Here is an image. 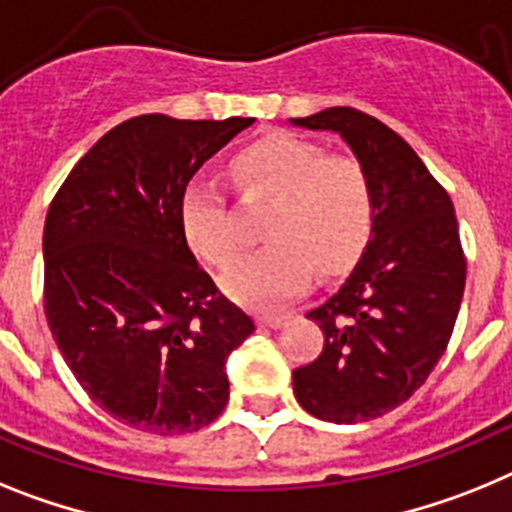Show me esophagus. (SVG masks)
<instances>
[{"mask_svg": "<svg viewBox=\"0 0 512 512\" xmlns=\"http://www.w3.org/2000/svg\"><path fill=\"white\" fill-rule=\"evenodd\" d=\"M288 319H291V314H288V311H265V314H260V317H257V322H260L262 327L278 330V327L288 324Z\"/></svg>", "mask_w": 512, "mask_h": 512, "instance_id": "34e87169", "label": "esophagus"}]
</instances>
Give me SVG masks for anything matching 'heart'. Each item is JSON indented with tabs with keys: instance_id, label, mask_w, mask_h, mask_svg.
<instances>
[{
	"instance_id": "obj_1",
	"label": "heart",
	"mask_w": 512,
	"mask_h": 512,
	"mask_svg": "<svg viewBox=\"0 0 512 512\" xmlns=\"http://www.w3.org/2000/svg\"><path fill=\"white\" fill-rule=\"evenodd\" d=\"M234 177L247 201H275L265 226L273 244L221 275L237 301L275 306L296 299L311 286L314 270L337 273L366 244L373 193L358 159L327 154L291 133H270L239 151ZM182 226L211 265H226L242 247L237 211L216 180H195L185 190Z\"/></svg>"
}]
</instances>
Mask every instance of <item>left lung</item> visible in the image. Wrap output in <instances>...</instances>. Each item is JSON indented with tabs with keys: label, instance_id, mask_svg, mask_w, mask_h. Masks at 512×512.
Wrapping results in <instances>:
<instances>
[{
	"label": "left lung",
	"instance_id": "obj_1",
	"mask_svg": "<svg viewBox=\"0 0 512 512\" xmlns=\"http://www.w3.org/2000/svg\"><path fill=\"white\" fill-rule=\"evenodd\" d=\"M291 123L337 133L371 180L366 250L345 283L306 314L324 348L293 371V394L309 415L353 425L407 402L446 353L466 283L459 224L415 149L381 121L327 108Z\"/></svg>",
	"mask_w": 512,
	"mask_h": 512
}]
</instances>
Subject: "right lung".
I'll list each match as a JSON object with an SVG mask.
<instances>
[{
	"mask_svg": "<svg viewBox=\"0 0 512 512\" xmlns=\"http://www.w3.org/2000/svg\"><path fill=\"white\" fill-rule=\"evenodd\" d=\"M255 118L123 121L53 198L43 229L51 335L92 402L157 435L206 428L229 402L226 358L255 332L190 252L182 198Z\"/></svg>",
	"mask_w": 512,
	"mask_h": 512,
	"instance_id": "right-lung-1",
	"label": "right lung"
}]
</instances>
